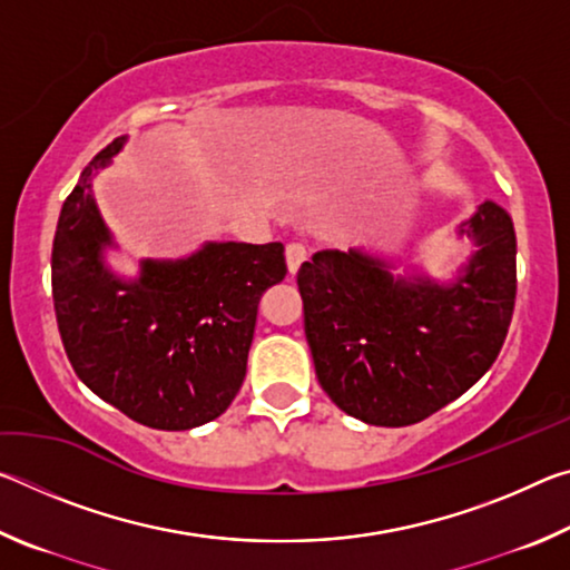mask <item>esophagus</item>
Wrapping results in <instances>:
<instances>
[{
    "label": "esophagus",
    "mask_w": 570,
    "mask_h": 570,
    "mask_svg": "<svg viewBox=\"0 0 570 570\" xmlns=\"http://www.w3.org/2000/svg\"><path fill=\"white\" fill-rule=\"evenodd\" d=\"M308 258V250L304 244H298V240H294V244L286 246V266H288V274H296L298 266H302Z\"/></svg>",
    "instance_id": "34e87169"
}]
</instances>
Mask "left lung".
Masks as SVG:
<instances>
[{"instance_id": "1", "label": "left lung", "mask_w": 570, "mask_h": 570, "mask_svg": "<svg viewBox=\"0 0 570 570\" xmlns=\"http://www.w3.org/2000/svg\"><path fill=\"white\" fill-rule=\"evenodd\" d=\"M458 236L475 250L450 284L394 276L364 250H320L296 274L322 390L377 428H404L468 392L500 354L515 306V228L493 200Z\"/></svg>"}]
</instances>
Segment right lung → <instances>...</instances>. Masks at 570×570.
<instances>
[{"mask_svg": "<svg viewBox=\"0 0 570 570\" xmlns=\"http://www.w3.org/2000/svg\"><path fill=\"white\" fill-rule=\"evenodd\" d=\"M115 138L62 204L52 298L72 370L100 400L153 430L216 420L240 390L258 298L286 276L282 244H216L176 262H140L125 282L105 266L112 236L92 176L122 150Z\"/></svg>", "mask_w": 570, "mask_h": 570, "instance_id": "right-lung-1", "label": "right lung"}]
</instances>
